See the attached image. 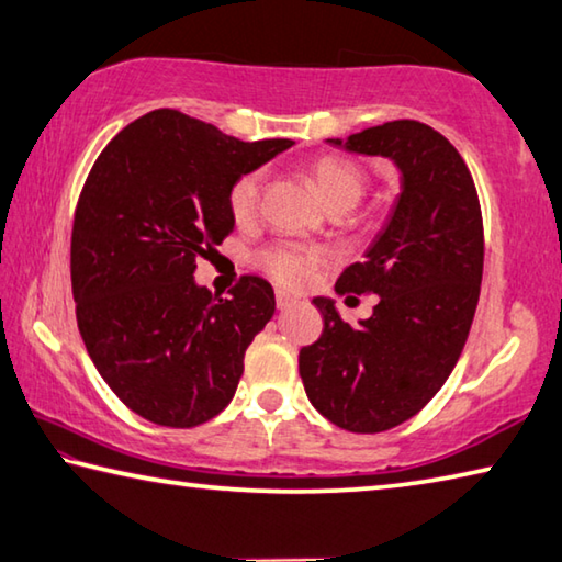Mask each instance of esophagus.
Masks as SVG:
<instances>
[{
  "mask_svg": "<svg viewBox=\"0 0 562 562\" xmlns=\"http://www.w3.org/2000/svg\"><path fill=\"white\" fill-rule=\"evenodd\" d=\"M274 302H278V310H288L290 304L297 302V297H294V294H290V292H284V290H278V292H274Z\"/></svg>",
  "mask_w": 562,
  "mask_h": 562,
  "instance_id": "1",
  "label": "esophagus"
}]
</instances>
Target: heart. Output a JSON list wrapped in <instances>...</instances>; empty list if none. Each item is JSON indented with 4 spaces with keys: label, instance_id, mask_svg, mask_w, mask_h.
Listing matches in <instances>:
<instances>
[{
    "label": "heart",
    "instance_id": "b5f03b06",
    "mask_svg": "<svg viewBox=\"0 0 562 562\" xmlns=\"http://www.w3.org/2000/svg\"><path fill=\"white\" fill-rule=\"evenodd\" d=\"M310 176L315 180L325 201L335 207H351L367 190L364 168L355 160L339 156H322L310 164ZM265 176L262 170H250L233 180L227 190V207L237 225H247L258 217L262 198ZM325 260V250L319 245L278 243L265 247L258 255V265L282 288H302L312 278L317 265Z\"/></svg>",
    "mask_w": 562,
    "mask_h": 562
}]
</instances>
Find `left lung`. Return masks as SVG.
I'll list each match as a JSON object with an SVG mask.
<instances>
[{"instance_id": "8db88e82", "label": "left lung", "mask_w": 562, "mask_h": 562, "mask_svg": "<svg viewBox=\"0 0 562 562\" xmlns=\"http://www.w3.org/2000/svg\"><path fill=\"white\" fill-rule=\"evenodd\" d=\"M335 146L392 158L402 193L364 260L339 274V294H379L357 327L315 297L325 329L300 349L312 406L339 429L379 434L431 402L459 361L483 278V217L469 166L439 131L389 121Z\"/></svg>"}]
</instances>
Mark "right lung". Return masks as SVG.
<instances>
[{"label": "right lung", "instance_id": "add662e5", "mask_svg": "<svg viewBox=\"0 0 562 562\" xmlns=\"http://www.w3.org/2000/svg\"><path fill=\"white\" fill-rule=\"evenodd\" d=\"M290 146L245 144L158 109L116 133L93 164L71 231L76 322L103 382L148 422L190 429L231 404L274 292L243 274L217 300L195 284V260L233 233V180Z\"/></svg>", "mask_w": 562, "mask_h": 562}]
</instances>
